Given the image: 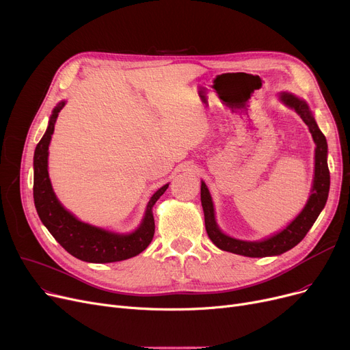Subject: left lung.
I'll return each instance as SVG.
<instances>
[{"label":"left lung","instance_id":"left-lung-1","mask_svg":"<svg viewBox=\"0 0 350 350\" xmlns=\"http://www.w3.org/2000/svg\"><path fill=\"white\" fill-rule=\"evenodd\" d=\"M281 100L286 106L294 109L302 118V121L310 129L312 138L317 144L315 148V178H314V188L310 200L305 204L302 212L295 217V220L286 226L281 233L265 239L262 241H241L232 239L229 236L223 234L217 224L215 221V212H213V203L209 195L204 182H202L200 187V200L202 208L204 213V226H206V232L209 239L217 245L219 249L224 252H230L234 254L245 256V257H267V256H278L295 245L306 236L312 228V224L318 219L321 211L323 209L327 193H329V168H327V144L325 135L318 129L315 118L312 117L310 109H308L306 103L290 93H281Z\"/></svg>","mask_w":350,"mask_h":350}]
</instances>
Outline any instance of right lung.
Returning a JSON list of instances; mask_svg holds the SVG:
<instances>
[{"label": "right lung", "instance_id": "add662e5", "mask_svg": "<svg viewBox=\"0 0 350 350\" xmlns=\"http://www.w3.org/2000/svg\"><path fill=\"white\" fill-rule=\"evenodd\" d=\"M64 106L65 101H60L53 109L48 130L38 142L33 154V202L38 216L62 247L79 260L88 262H114L131 258L146 250L151 243L155 233L152 206L167 191L168 185H163L152 195L141 226L131 234H114L79 221L56 199L48 175L49 142L59 111Z\"/></svg>", "mask_w": 350, "mask_h": 350}]
</instances>
